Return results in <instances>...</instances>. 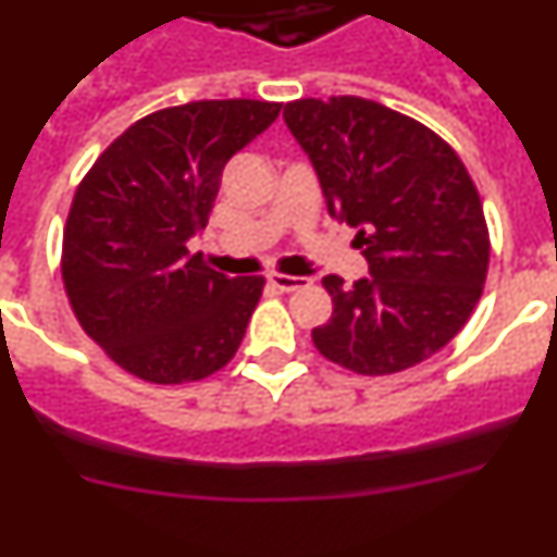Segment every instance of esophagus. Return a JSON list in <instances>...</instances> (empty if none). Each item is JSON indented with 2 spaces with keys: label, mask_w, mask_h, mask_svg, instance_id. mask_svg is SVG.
<instances>
[{
  "label": "esophagus",
  "mask_w": 557,
  "mask_h": 557,
  "mask_svg": "<svg viewBox=\"0 0 557 557\" xmlns=\"http://www.w3.org/2000/svg\"><path fill=\"white\" fill-rule=\"evenodd\" d=\"M268 282L273 284L275 289H282V293H293V289L307 287L309 278H301V275H278V273H273L268 278Z\"/></svg>",
  "instance_id": "34e87169"
}]
</instances>
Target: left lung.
<instances>
[{
	"mask_svg": "<svg viewBox=\"0 0 557 557\" xmlns=\"http://www.w3.org/2000/svg\"><path fill=\"white\" fill-rule=\"evenodd\" d=\"M284 122L371 273L351 289L323 278L334 312L312 329L314 348L366 376L424 362L466 326L488 273L474 181L437 133L373 100H295Z\"/></svg>",
	"mask_w": 557,
	"mask_h": 557,
	"instance_id": "8db88e82",
	"label": "left lung"
}]
</instances>
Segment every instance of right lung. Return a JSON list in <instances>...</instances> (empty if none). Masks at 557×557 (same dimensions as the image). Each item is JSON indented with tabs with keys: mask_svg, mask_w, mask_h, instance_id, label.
I'll return each mask as SVG.
<instances>
[{
	"mask_svg": "<svg viewBox=\"0 0 557 557\" xmlns=\"http://www.w3.org/2000/svg\"><path fill=\"white\" fill-rule=\"evenodd\" d=\"M282 106L200 100L127 127L77 186L63 284L77 321L116 366L156 385L228 366L262 298V275L228 278L189 253L234 152Z\"/></svg>",
	"mask_w": 557,
	"mask_h": 557,
	"instance_id": "add662e5",
	"label": "right lung"
}]
</instances>
